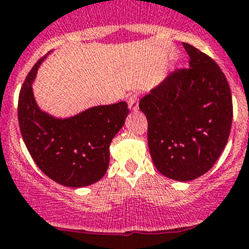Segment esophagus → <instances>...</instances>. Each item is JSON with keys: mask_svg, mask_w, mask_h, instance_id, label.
Segmentation results:
<instances>
[{"mask_svg": "<svg viewBox=\"0 0 249 249\" xmlns=\"http://www.w3.org/2000/svg\"><path fill=\"white\" fill-rule=\"evenodd\" d=\"M128 107L130 111H137L139 109V95L132 94L128 99Z\"/></svg>", "mask_w": 249, "mask_h": 249, "instance_id": "obj_1", "label": "esophagus"}]
</instances>
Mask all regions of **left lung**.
<instances>
[{"mask_svg": "<svg viewBox=\"0 0 249 249\" xmlns=\"http://www.w3.org/2000/svg\"><path fill=\"white\" fill-rule=\"evenodd\" d=\"M189 68L169 73L139 107L147 119L155 167L167 178L190 181L207 173L223 152L232 122V99L215 61L183 43Z\"/></svg>", "mask_w": 249, "mask_h": 249, "instance_id": "left-lung-1", "label": "left lung"}]
</instances>
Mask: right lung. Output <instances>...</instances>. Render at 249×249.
<instances>
[{
  "label": "right lung",
  "instance_id": "obj_1",
  "mask_svg": "<svg viewBox=\"0 0 249 249\" xmlns=\"http://www.w3.org/2000/svg\"><path fill=\"white\" fill-rule=\"evenodd\" d=\"M46 58L34 65L19 94L21 137L35 163L52 180L69 188L92 185L107 173L111 140L129 114L127 103L92 107L64 119L43 111L33 83Z\"/></svg>",
  "mask_w": 249,
  "mask_h": 249
}]
</instances>
